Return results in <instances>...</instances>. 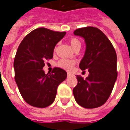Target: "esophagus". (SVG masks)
I'll return each mask as SVG.
<instances>
[{
    "label": "esophagus",
    "mask_w": 130,
    "mask_h": 130,
    "mask_svg": "<svg viewBox=\"0 0 130 130\" xmlns=\"http://www.w3.org/2000/svg\"><path fill=\"white\" fill-rule=\"evenodd\" d=\"M68 77H70V76H73V74H72L70 73V72H68Z\"/></svg>",
    "instance_id": "34e87169"
}]
</instances>
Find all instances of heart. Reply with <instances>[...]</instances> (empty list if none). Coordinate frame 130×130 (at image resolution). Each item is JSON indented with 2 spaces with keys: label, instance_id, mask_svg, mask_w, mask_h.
<instances>
[{
  "label": "heart",
  "instance_id": "heart-1",
  "mask_svg": "<svg viewBox=\"0 0 130 130\" xmlns=\"http://www.w3.org/2000/svg\"><path fill=\"white\" fill-rule=\"evenodd\" d=\"M70 43L72 48H73L74 50L76 49V48H79V47L81 48V42L77 38H75V37L71 38L70 40ZM74 65V61L68 59H61L58 63V65L60 68H63L67 70H70Z\"/></svg>",
  "mask_w": 130,
  "mask_h": 130
}]
</instances>
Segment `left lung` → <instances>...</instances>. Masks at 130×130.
Returning <instances> with one entry per match:
<instances>
[{
	"instance_id": "1",
	"label": "left lung",
	"mask_w": 130,
	"mask_h": 130,
	"mask_svg": "<svg viewBox=\"0 0 130 130\" xmlns=\"http://www.w3.org/2000/svg\"><path fill=\"white\" fill-rule=\"evenodd\" d=\"M74 34L84 39L86 47L79 68L89 72L85 79L76 76L78 83L73 89L74 96L82 107L97 108L109 99L117 79L116 53L107 37L97 28H79Z\"/></svg>"
}]
</instances>
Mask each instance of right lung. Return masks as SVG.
Segmentation results:
<instances>
[{
	"instance_id": "1",
	"label": "right lung",
	"mask_w": 130,
	"mask_h": 130,
	"mask_svg": "<svg viewBox=\"0 0 130 130\" xmlns=\"http://www.w3.org/2000/svg\"><path fill=\"white\" fill-rule=\"evenodd\" d=\"M65 34L39 28L27 35L19 46L14 60L15 82L22 98L31 106L51 105L57 88L67 78V72L61 68H54L47 74L43 70L44 61L53 58L55 46Z\"/></svg>"
}]
</instances>
